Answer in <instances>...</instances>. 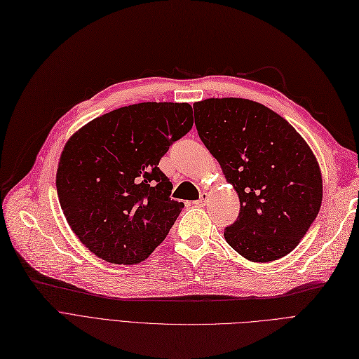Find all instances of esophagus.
<instances>
[{
  "instance_id": "1",
  "label": "esophagus",
  "mask_w": 359,
  "mask_h": 359,
  "mask_svg": "<svg viewBox=\"0 0 359 359\" xmlns=\"http://www.w3.org/2000/svg\"><path fill=\"white\" fill-rule=\"evenodd\" d=\"M207 198H208V195H207L205 192H202V194H201V198H199L198 201H195V204H196V205H199V207H202V205H205V202H207Z\"/></svg>"
}]
</instances>
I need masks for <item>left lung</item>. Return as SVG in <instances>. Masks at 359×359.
I'll return each instance as SVG.
<instances>
[{
  "mask_svg": "<svg viewBox=\"0 0 359 359\" xmlns=\"http://www.w3.org/2000/svg\"><path fill=\"white\" fill-rule=\"evenodd\" d=\"M194 111L201 141L239 195L238 220L224 230L227 243L254 262L292 252L323 201L321 171L304 137L255 101L208 98Z\"/></svg>",
  "mask_w": 359,
  "mask_h": 359,
  "instance_id": "left-lung-1",
  "label": "left lung"
}]
</instances>
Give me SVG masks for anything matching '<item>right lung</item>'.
I'll return each mask as SVG.
<instances>
[{"instance_id":"1","label":"right lung","mask_w":359,"mask_h":359,"mask_svg":"<svg viewBox=\"0 0 359 359\" xmlns=\"http://www.w3.org/2000/svg\"><path fill=\"white\" fill-rule=\"evenodd\" d=\"M192 124L188 102H141L93 118L69 139L57 194L90 252L137 264L165 239L184 205L170 198L173 184L158 163Z\"/></svg>"}]
</instances>
